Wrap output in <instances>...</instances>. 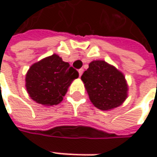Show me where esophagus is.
Returning <instances> with one entry per match:
<instances>
[{
	"instance_id": "34e87169",
	"label": "esophagus",
	"mask_w": 157,
	"mask_h": 157,
	"mask_svg": "<svg viewBox=\"0 0 157 157\" xmlns=\"http://www.w3.org/2000/svg\"><path fill=\"white\" fill-rule=\"evenodd\" d=\"M79 75L81 76L82 75V73H83V69H79Z\"/></svg>"
}]
</instances>
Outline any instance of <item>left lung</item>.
Returning <instances> with one entry per match:
<instances>
[{
	"instance_id": "8db88e82",
	"label": "left lung",
	"mask_w": 157,
	"mask_h": 157,
	"mask_svg": "<svg viewBox=\"0 0 157 157\" xmlns=\"http://www.w3.org/2000/svg\"><path fill=\"white\" fill-rule=\"evenodd\" d=\"M81 79L91 102L98 109L118 107L127 97L128 86L124 75L105 61L91 62Z\"/></svg>"
}]
</instances>
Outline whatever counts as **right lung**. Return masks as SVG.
<instances>
[{
  "instance_id": "right-lung-1",
  "label": "right lung",
  "mask_w": 157,
  "mask_h": 157,
  "mask_svg": "<svg viewBox=\"0 0 157 157\" xmlns=\"http://www.w3.org/2000/svg\"><path fill=\"white\" fill-rule=\"evenodd\" d=\"M78 72L57 54L33 63L26 74V89L30 97L43 105H56L65 95Z\"/></svg>"
}]
</instances>
